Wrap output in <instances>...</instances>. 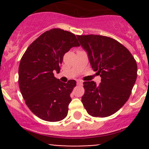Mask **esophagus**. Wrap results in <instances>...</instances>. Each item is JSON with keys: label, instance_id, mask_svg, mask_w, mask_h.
Masks as SVG:
<instances>
[{"label": "esophagus", "instance_id": "esophagus-1", "mask_svg": "<svg viewBox=\"0 0 149 149\" xmlns=\"http://www.w3.org/2000/svg\"><path fill=\"white\" fill-rule=\"evenodd\" d=\"M77 85H83V81L80 80H77Z\"/></svg>", "mask_w": 149, "mask_h": 149}]
</instances>
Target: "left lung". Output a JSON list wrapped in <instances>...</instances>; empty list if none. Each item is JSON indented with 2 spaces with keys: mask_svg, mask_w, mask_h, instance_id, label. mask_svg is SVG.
<instances>
[{
  "mask_svg": "<svg viewBox=\"0 0 149 149\" xmlns=\"http://www.w3.org/2000/svg\"><path fill=\"white\" fill-rule=\"evenodd\" d=\"M88 54L90 65L100 75L101 83H83L82 102L94 117L115 113L128 100L136 80L137 65L130 51L111 38L100 35L77 36Z\"/></svg>",
  "mask_w": 149,
  "mask_h": 149,
  "instance_id": "8db88e82",
  "label": "left lung"
}]
</instances>
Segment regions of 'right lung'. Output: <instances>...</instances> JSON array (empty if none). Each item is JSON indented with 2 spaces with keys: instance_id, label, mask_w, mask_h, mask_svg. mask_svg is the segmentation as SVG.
I'll list each match as a JSON object with an SVG mask.
<instances>
[{
  "instance_id": "obj_1",
  "label": "right lung",
  "mask_w": 149,
  "mask_h": 149,
  "mask_svg": "<svg viewBox=\"0 0 149 149\" xmlns=\"http://www.w3.org/2000/svg\"><path fill=\"white\" fill-rule=\"evenodd\" d=\"M80 44L74 34L52 29L36 39L22 56L19 66V85L26 104L44 120L57 122L66 117L75 80L62 83L59 73L65 53Z\"/></svg>"
}]
</instances>
